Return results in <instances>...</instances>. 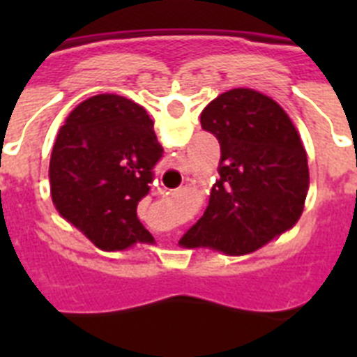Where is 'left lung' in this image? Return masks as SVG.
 I'll use <instances>...</instances> for the list:
<instances>
[{
	"label": "left lung",
	"instance_id": "1",
	"mask_svg": "<svg viewBox=\"0 0 357 357\" xmlns=\"http://www.w3.org/2000/svg\"><path fill=\"white\" fill-rule=\"evenodd\" d=\"M200 123L222 148L220 178L181 245L250 254L291 229L304 211L309 168L301 135L279 103L254 89L220 94Z\"/></svg>",
	"mask_w": 357,
	"mask_h": 357
}]
</instances>
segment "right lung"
<instances>
[{
    "label": "right lung",
    "instance_id": "right-lung-1",
    "mask_svg": "<svg viewBox=\"0 0 357 357\" xmlns=\"http://www.w3.org/2000/svg\"><path fill=\"white\" fill-rule=\"evenodd\" d=\"M162 153L143 107L118 94L89 98L56 134L50 160L53 204L102 250L150 243L137 204L150 191Z\"/></svg>",
    "mask_w": 357,
    "mask_h": 357
}]
</instances>
